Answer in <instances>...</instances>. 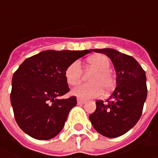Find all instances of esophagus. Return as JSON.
I'll use <instances>...</instances> for the list:
<instances>
[{
  "label": "esophagus",
  "instance_id": "34e87169",
  "mask_svg": "<svg viewBox=\"0 0 158 158\" xmlns=\"http://www.w3.org/2000/svg\"><path fill=\"white\" fill-rule=\"evenodd\" d=\"M86 101L83 100V99H81V98H77V103L79 104V105H82V104H84Z\"/></svg>",
  "mask_w": 158,
  "mask_h": 158
}]
</instances>
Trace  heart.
<instances>
[{"label":"heart","instance_id":"obj_1","mask_svg":"<svg viewBox=\"0 0 158 158\" xmlns=\"http://www.w3.org/2000/svg\"><path fill=\"white\" fill-rule=\"evenodd\" d=\"M88 68L95 70L89 76L90 83L81 84L72 89V94L79 98L88 99L100 96L103 88L109 90L114 85L113 76L109 71L111 61L105 54H96L87 60ZM65 77L70 86H75L80 83L82 78V70L79 61H74L65 71Z\"/></svg>","mask_w":158,"mask_h":158}]
</instances>
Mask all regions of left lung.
<instances>
[{
	"label": "left lung",
	"mask_w": 158,
	"mask_h": 158,
	"mask_svg": "<svg viewBox=\"0 0 158 158\" xmlns=\"http://www.w3.org/2000/svg\"><path fill=\"white\" fill-rule=\"evenodd\" d=\"M111 59L116 72V88L106 103L96 102L95 112L89 116L97 132L109 138L126 134L142 116L147 98L145 71L135 58L112 48L91 49Z\"/></svg>",
	"instance_id": "left-lung-1"
}]
</instances>
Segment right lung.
Listing matches in <instances>:
<instances>
[{
    "label": "right lung",
    "instance_id": "add662e5",
    "mask_svg": "<svg viewBox=\"0 0 158 158\" xmlns=\"http://www.w3.org/2000/svg\"><path fill=\"white\" fill-rule=\"evenodd\" d=\"M91 50H47L26 59L12 77L11 106L16 123L28 135L49 140L62 130L76 98L60 99L69 91L65 71Z\"/></svg>",
    "mask_w": 158,
    "mask_h": 158
}]
</instances>
